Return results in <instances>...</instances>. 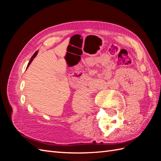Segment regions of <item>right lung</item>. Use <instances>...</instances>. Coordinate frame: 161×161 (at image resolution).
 I'll list each match as a JSON object with an SVG mask.
<instances>
[{
    "mask_svg": "<svg viewBox=\"0 0 161 161\" xmlns=\"http://www.w3.org/2000/svg\"><path fill=\"white\" fill-rule=\"evenodd\" d=\"M36 54H37V52H36L35 54H33V56L32 57V58H31V59H30V61H29V63H28V67H27V68H28V66H30V64H31L32 63V61H33V59H35V57L36 56Z\"/></svg>",
    "mask_w": 161,
    "mask_h": 161,
    "instance_id": "obj_1",
    "label": "right lung"
}]
</instances>
